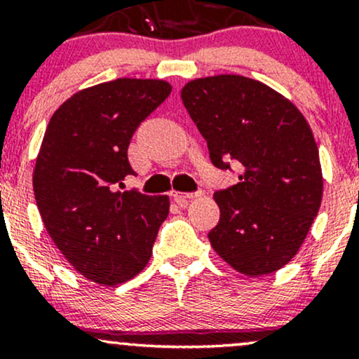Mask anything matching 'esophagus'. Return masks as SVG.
I'll use <instances>...</instances> for the list:
<instances>
[{
    "mask_svg": "<svg viewBox=\"0 0 359 359\" xmlns=\"http://www.w3.org/2000/svg\"><path fill=\"white\" fill-rule=\"evenodd\" d=\"M201 196H204L203 191L187 192V194H184V192H172V197H174L175 203H179V204H184V203H187V201L196 199V197H201Z\"/></svg>",
    "mask_w": 359,
    "mask_h": 359,
    "instance_id": "34e87169",
    "label": "esophagus"
}]
</instances>
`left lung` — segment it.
Masks as SVG:
<instances>
[{
	"label": "left lung",
	"mask_w": 359,
	"mask_h": 359,
	"mask_svg": "<svg viewBox=\"0 0 359 359\" xmlns=\"http://www.w3.org/2000/svg\"><path fill=\"white\" fill-rule=\"evenodd\" d=\"M180 97L214 165L243 167L240 182L214 194L221 217L211 246L243 275L273 273L297 255L323 201L311 126L277 90L234 74L194 79Z\"/></svg>",
	"instance_id": "8db88e82"
}]
</instances>
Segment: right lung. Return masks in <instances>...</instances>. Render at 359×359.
Here are the masks:
<instances>
[{
  "mask_svg": "<svg viewBox=\"0 0 359 359\" xmlns=\"http://www.w3.org/2000/svg\"><path fill=\"white\" fill-rule=\"evenodd\" d=\"M170 90L160 79L102 82L69 97L45 130L34 170L40 216L65 259L100 285H119L145 269L168 216L167 196L116 185L135 175L131 137Z\"/></svg>",
  "mask_w": 359,
  "mask_h": 359,
  "instance_id": "right-lung-1",
  "label": "right lung"
}]
</instances>
